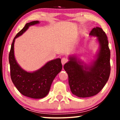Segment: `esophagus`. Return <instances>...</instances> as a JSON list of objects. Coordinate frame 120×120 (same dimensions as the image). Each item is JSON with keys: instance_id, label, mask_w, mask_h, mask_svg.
<instances>
[{"instance_id": "obj_1", "label": "esophagus", "mask_w": 120, "mask_h": 120, "mask_svg": "<svg viewBox=\"0 0 120 120\" xmlns=\"http://www.w3.org/2000/svg\"><path fill=\"white\" fill-rule=\"evenodd\" d=\"M61 62H62V64L63 65L64 64H65L66 63H67V62H68V59L66 58V57H63V58H62L61 60Z\"/></svg>"}]
</instances>
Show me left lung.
<instances>
[{"label":"left lung","mask_w":120,"mask_h":120,"mask_svg":"<svg viewBox=\"0 0 120 120\" xmlns=\"http://www.w3.org/2000/svg\"><path fill=\"white\" fill-rule=\"evenodd\" d=\"M90 35L97 37L101 49L97 59L91 66L80 65L75 57L64 65L68 75L69 85L72 93L86 98L98 94L107 82L110 74V51L105 33L101 28H93Z\"/></svg>","instance_id":"left-lung-1"}]
</instances>
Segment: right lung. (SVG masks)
<instances>
[{"mask_svg":"<svg viewBox=\"0 0 120 120\" xmlns=\"http://www.w3.org/2000/svg\"><path fill=\"white\" fill-rule=\"evenodd\" d=\"M39 22L38 21H34L26 24L14 38L9 55L10 76L13 83L21 94L34 99L42 98L48 94L52 81L62 69L60 58L47 62L41 68L33 73L24 71L16 61L14 50L15 39L22 35L29 26Z\"/></svg>","mask_w":120,"mask_h":120,"instance_id":"right-lung-1","label":"right lung"}]
</instances>
